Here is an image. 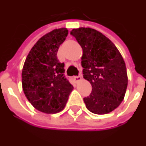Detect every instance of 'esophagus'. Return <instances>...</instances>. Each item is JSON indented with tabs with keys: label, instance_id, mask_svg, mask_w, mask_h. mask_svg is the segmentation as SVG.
<instances>
[{
	"label": "esophagus",
	"instance_id": "obj_1",
	"mask_svg": "<svg viewBox=\"0 0 146 146\" xmlns=\"http://www.w3.org/2000/svg\"><path fill=\"white\" fill-rule=\"evenodd\" d=\"M73 80H75L76 82H78V81H80L81 80V76H73Z\"/></svg>",
	"mask_w": 146,
	"mask_h": 146
}]
</instances>
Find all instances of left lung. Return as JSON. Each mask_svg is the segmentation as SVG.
Instances as JSON below:
<instances>
[{
  "mask_svg": "<svg viewBox=\"0 0 146 146\" xmlns=\"http://www.w3.org/2000/svg\"><path fill=\"white\" fill-rule=\"evenodd\" d=\"M73 36L83 50V76L92 84V92L84 102L88 111L104 115L117 108L123 100L128 79L126 64L118 49L100 31L80 27Z\"/></svg>",
  "mask_w": 146,
  "mask_h": 146,
  "instance_id": "1",
  "label": "left lung"
}]
</instances>
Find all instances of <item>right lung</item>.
I'll return each mask as SVG.
<instances>
[{"mask_svg": "<svg viewBox=\"0 0 146 146\" xmlns=\"http://www.w3.org/2000/svg\"><path fill=\"white\" fill-rule=\"evenodd\" d=\"M67 35L66 28H60L39 38L27 56L22 70L26 97L35 108L46 114L61 111L73 90L64 74L65 64L57 58Z\"/></svg>", "mask_w": 146, "mask_h": 146, "instance_id": "1", "label": "right lung"}]
</instances>
